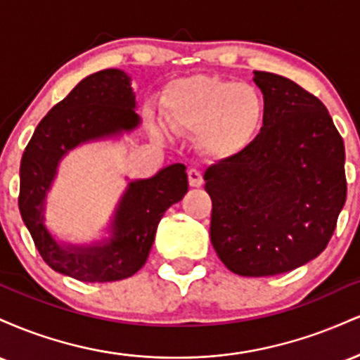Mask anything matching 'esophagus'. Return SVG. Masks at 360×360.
Masks as SVG:
<instances>
[{
  "label": "esophagus",
  "mask_w": 360,
  "mask_h": 360,
  "mask_svg": "<svg viewBox=\"0 0 360 360\" xmlns=\"http://www.w3.org/2000/svg\"><path fill=\"white\" fill-rule=\"evenodd\" d=\"M188 181H189V186H191V188H200V186L203 184V176H201V172L196 171V169H189Z\"/></svg>",
  "instance_id": "34e87169"
}]
</instances>
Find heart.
Returning <instances> with one entry per match:
<instances>
[{"label": "heart", "instance_id": "obj_1", "mask_svg": "<svg viewBox=\"0 0 360 360\" xmlns=\"http://www.w3.org/2000/svg\"><path fill=\"white\" fill-rule=\"evenodd\" d=\"M162 117L172 131L200 134L201 143L212 154L233 155L257 137L266 105L249 82L193 74L169 84ZM152 130L159 134L160 128L152 125Z\"/></svg>", "mask_w": 360, "mask_h": 360}]
</instances>
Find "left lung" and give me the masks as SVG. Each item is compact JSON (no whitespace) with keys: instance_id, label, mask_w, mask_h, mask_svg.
<instances>
[{"instance_id":"left-lung-1","label":"left lung","mask_w":360,"mask_h":360,"mask_svg":"<svg viewBox=\"0 0 360 360\" xmlns=\"http://www.w3.org/2000/svg\"><path fill=\"white\" fill-rule=\"evenodd\" d=\"M264 94L260 134L206 169L210 238L230 271L262 278L325 250L345 205V147L328 110L301 86L254 71Z\"/></svg>"}]
</instances>
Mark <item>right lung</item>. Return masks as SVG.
I'll list each match as a JSON object with an SVG mask.
<instances>
[{"label": "right lung", "instance_id": "add662e5", "mask_svg": "<svg viewBox=\"0 0 360 360\" xmlns=\"http://www.w3.org/2000/svg\"><path fill=\"white\" fill-rule=\"evenodd\" d=\"M131 77L105 69L84 77L35 128L20 164L18 206L37 250L53 271L82 283H111L146 264L166 210L188 193L184 164L127 184L101 240L60 242L45 223V205L60 160L74 148L120 139L140 125Z\"/></svg>", "mask_w": 360, "mask_h": 360}]
</instances>
